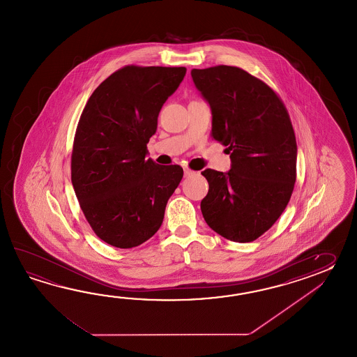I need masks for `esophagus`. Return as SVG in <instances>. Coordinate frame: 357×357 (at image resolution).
Wrapping results in <instances>:
<instances>
[{
  "mask_svg": "<svg viewBox=\"0 0 357 357\" xmlns=\"http://www.w3.org/2000/svg\"><path fill=\"white\" fill-rule=\"evenodd\" d=\"M194 172L191 171V169H189V168H183V175H185V177H189V176L192 175Z\"/></svg>",
  "mask_w": 357,
  "mask_h": 357,
  "instance_id": "1",
  "label": "esophagus"
}]
</instances>
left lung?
Returning a JSON list of instances; mask_svg holds the SVG:
<instances>
[{
    "label": "left lung",
    "instance_id": "left-lung-1",
    "mask_svg": "<svg viewBox=\"0 0 357 357\" xmlns=\"http://www.w3.org/2000/svg\"><path fill=\"white\" fill-rule=\"evenodd\" d=\"M191 77L211 107L212 137L231 154L228 172H202L209 183L203 217L225 238L250 243L281 217L296 181V137L287 109L243 68H192Z\"/></svg>",
    "mask_w": 357,
    "mask_h": 357
}]
</instances>
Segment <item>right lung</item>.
Returning a JSON list of instances; mask_svg holds the SVG:
<instances>
[{
    "label": "right lung",
    "instance_id": "1",
    "mask_svg": "<svg viewBox=\"0 0 357 357\" xmlns=\"http://www.w3.org/2000/svg\"><path fill=\"white\" fill-rule=\"evenodd\" d=\"M185 74V68L125 66L93 91L80 116L71 182L93 231L114 248L149 240L181 181L180 166L146 160V144Z\"/></svg>",
    "mask_w": 357,
    "mask_h": 357
}]
</instances>
